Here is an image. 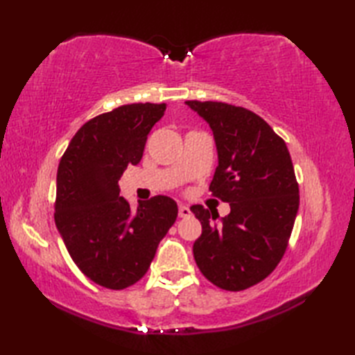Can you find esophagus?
I'll return each mask as SVG.
<instances>
[{
  "instance_id": "34e87169",
  "label": "esophagus",
  "mask_w": 355,
  "mask_h": 355,
  "mask_svg": "<svg viewBox=\"0 0 355 355\" xmlns=\"http://www.w3.org/2000/svg\"><path fill=\"white\" fill-rule=\"evenodd\" d=\"M178 216H180V218L191 216V209L187 207V206H180V207H178Z\"/></svg>"
}]
</instances>
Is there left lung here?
I'll list each match as a JSON object with an SVG mask.
<instances>
[{
  "instance_id": "obj_1",
  "label": "left lung",
  "mask_w": 355,
  "mask_h": 355,
  "mask_svg": "<svg viewBox=\"0 0 355 355\" xmlns=\"http://www.w3.org/2000/svg\"><path fill=\"white\" fill-rule=\"evenodd\" d=\"M212 128L218 166L209 191L230 205L218 212L191 207L202 227L193 244L200 271L214 285L241 291L281 262L299 209V184L285 141L253 111L223 102L187 101Z\"/></svg>"
}]
</instances>
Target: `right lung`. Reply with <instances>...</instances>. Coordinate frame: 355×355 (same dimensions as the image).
Instances as JSON below:
<instances>
[{"label": "right lung", "instance_id": "1", "mask_svg": "<svg viewBox=\"0 0 355 355\" xmlns=\"http://www.w3.org/2000/svg\"><path fill=\"white\" fill-rule=\"evenodd\" d=\"M164 110L166 103L146 102L96 116L74 134L59 162L56 227L79 270L105 288L123 290L140 281L177 220L172 198L157 195L131 212L119 187L123 171L141 160Z\"/></svg>", "mask_w": 355, "mask_h": 355}]
</instances>
